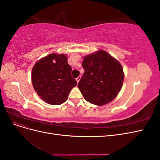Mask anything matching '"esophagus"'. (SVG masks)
<instances>
[{"label":"esophagus","mask_w":160,"mask_h":160,"mask_svg":"<svg viewBox=\"0 0 160 160\" xmlns=\"http://www.w3.org/2000/svg\"><path fill=\"white\" fill-rule=\"evenodd\" d=\"M81 76H79L78 77H77V78H76V80H77V83H79V81H80V79H81Z\"/></svg>","instance_id":"34e87169"}]
</instances>
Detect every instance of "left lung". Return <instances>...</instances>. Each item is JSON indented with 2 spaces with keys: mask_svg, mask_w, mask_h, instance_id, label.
Segmentation results:
<instances>
[{
  "mask_svg": "<svg viewBox=\"0 0 160 160\" xmlns=\"http://www.w3.org/2000/svg\"><path fill=\"white\" fill-rule=\"evenodd\" d=\"M85 72L78 88L88 102L103 105L113 101L122 88L124 73L120 62L103 50L84 57Z\"/></svg>",
  "mask_w": 160,
  "mask_h": 160,
  "instance_id": "obj_1",
  "label": "left lung"
}]
</instances>
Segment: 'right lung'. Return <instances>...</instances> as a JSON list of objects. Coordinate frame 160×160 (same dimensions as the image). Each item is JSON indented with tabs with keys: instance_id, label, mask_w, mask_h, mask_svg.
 <instances>
[{
	"instance_id": "right-lung-1",
	"label": "right lung",
	"mask_w": 160,
	"mask_h": 160,
	"mask_svg": "<svg viewBox=\"0 0 160 160\" xmlns=\"http://www.w3.org/2000/svg\"><path fill=\"white\" fill-rule=\"evenodd\" d=\"M71 71L64 54L52 53L38 61L31 74L32 83L37 95L51 105L65 102L71 90L77 85Z\"/></svg>"
}]
</instances>
